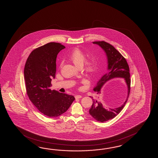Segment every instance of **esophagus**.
<instances>
[{"label": "esophagus", "instance_id": "esophagus-1", "mask_svg": "<svg viewBox=\"0 0 158 158\" xmlns=\"http://www.w3.org/2000/svg\"><path fill=\"white\" fill-rule=\"evenodd\" d=\"M74 97H75L76 99H80V98L82 97V96L80 95H75Z\"/></svg>", "mask_w": 158, "mask_h": 158}]
</instances>
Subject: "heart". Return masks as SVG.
Listing matches in <instances>:
<instances>
[{
  "label": "heart",
  "mask_w": 158,
  "mask_h": 158,
  "mask_svg": "<svg viewBox=\"0 0 158 158\" xmlns=\"http://www.w3.org/2000/svg\"><path fill=\"white\" fill-rule=\"evenodd\" d=\"M70 60L78 68L82 67L86 59L85 54L80 49L76 48L72 51L69 56ZM97 63L94 60H89L85 62L84 71L89 74H93L97 70Z\"/></svg>",
  "instance_id": "heart-1"
}]
</instances>
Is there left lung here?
<instances>
[{"label": "left lung", "mask_w": 158, "mask_h": 158, "mask_svg": "<svg viewBox=\"0 0 158 158\" xmlns=\"http://www.w3.org/2000/svg\"><path fill=\"white\" fill-rule=\"evenodd\" d=\"M94 44L99 45L105 51L108 60L107 71L98 82L94 91L97 94H101V89L108 81L115 78H123L127 85L128 91L126 99L120 107L116 108L104 107L98 98L90 97L93 104L89 110V114L97 121L103 123L116 117L124 107L127 103L131 90V82L129 67L125 57L112 45L104 41L93 42Z\"/></svg>", "instance_id": "obj_1"}]
</instances>
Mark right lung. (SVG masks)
<instances>
[{
    "label": "right lung",
    "mask_w": 158,
    "mask_h": 158,
    "mask_svg": "<svg viewBox=\"0 0 158 158\" xmlns=\"http://www.w3.org/2000/svg\"><path fill=\"white\" fill-rule=\"evenodd\" d=\"M65 47L50 42L34 49L27 59L24 78L27 96L34 106L48 118H56L67 111L75 98L51 90L52 78L56 71L57 54Z\"/></svg>",
    "instance_id": "right-lung-1"
}]
</instances>
